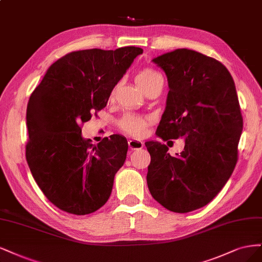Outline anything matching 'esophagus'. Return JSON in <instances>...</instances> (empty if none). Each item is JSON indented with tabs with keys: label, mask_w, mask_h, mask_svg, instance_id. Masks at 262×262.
<instances>
[{
	"label": "esophagus",
	"mask_w": 262,
	"mask_h": 262,
	"mask_svg": "<svg viewBox=\"0 0 262 262\" xmlns=\"http://www.w3.org/2000/svg\"><path fill=\"white\" fill-rule=\"evenodd\" d=\"M128 147L132 150H138V149H141L143 147V142L140 141V140H137V139H129L128 140Z\"/></svg>",
	"instance_id": "34e87169"
}]
</instances>
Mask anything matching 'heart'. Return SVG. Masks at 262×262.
<instances>
[{"label": "heart", "instance_id": "b5f03b06", "mask_svg": "<svg viewBox=\"0 0 262 262\" xmlns=\"http://www.w3.org/2000/svg\"><path fill=\"white\" fill-rule=\"evenodd\" d=\"M161 80H162L161 75H160L157 71L149 69V67L142 69L136 75L137 83L139 85V87L142 88L145 91H147L148 89L155 86L157 82ZM114 95H115V89H113L111 92V99L114 98ZM149 122H150V119L148 116H142V115L134 114V113H126L120 120L119 126L123 132L132 135V136L139 137L146 133Z\"/></svg>", "mask_w": 262, "mask_h": 262}]
</instances>
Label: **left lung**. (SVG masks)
I'll return each mask as SVG.
<instances>
[{
	"label": "left lung",
	"mask_w": 262,
	"mask_h": 262,
	"mask_svg": "<svg viewBox=\"0 0 262 262\" xmlns=\"http://www.w3.org/2000/svg\"><path fill=\"white\" fill-rule=\"evenodd\" d=\"M164 71L168 94L156 134L163 140L184 137L176 157L158 141H147L151 196L173 212L206 206L223 188L237 162L243 117L235 83L215 58L177 49L154 58Z\"/></svg>",
	"instance_id": "1"
}]
</instances>
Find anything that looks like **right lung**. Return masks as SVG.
Returning a JSON list of instances; mask_svg holds the SVG:
<instances>
[{"instance_id": "add662e5", "label": "right lung", "mask_w": 262, "mask_h": 262, "mask_svg": "<svg viewBox=\"0 0 262 262\" xmlns=\"http://www.w3.org/2000/svg\"><path fill=\"white\" fill-rule=\"evenodd\" d=\"M141 48L90 49L49 67L27 105L26 159L39 188L65 212L85 215L107 201L128 143L120 135L91 145L81 124L105 107L110 95Z\"/></svg>"}]
</instances>
